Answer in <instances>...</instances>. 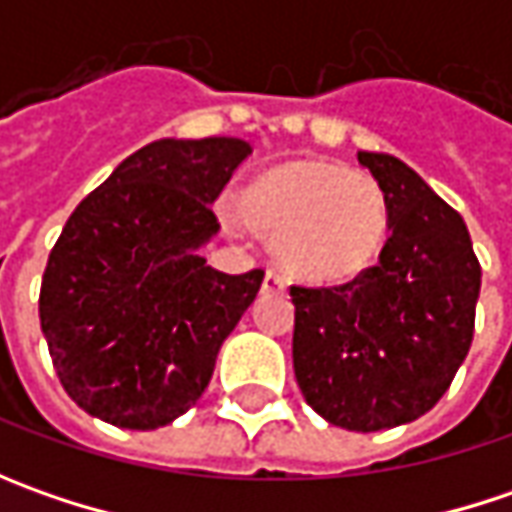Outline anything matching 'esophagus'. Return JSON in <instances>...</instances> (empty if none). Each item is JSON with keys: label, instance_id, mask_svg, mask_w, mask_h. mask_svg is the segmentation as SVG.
Masks as SVG:
<instances>
[{"label": "esophagus", "instance_id": "obj_1", "mask_svg": "<svg viewBox=\"0 0 512 512\" xmlns=\"http://www.w3.org/2000/svg\"><path fill=\"white\" fill-rule=\"evenodd\" d=\"M285 287V279H282L276 270H267L265 282H262V290H265V293H285Z\"/></svg>", "mask_w": 512, "mask_h": 512}]
</instances>
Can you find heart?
<instances>
[{
    "instance_id": "b5f03b06",
    "label": "heart",
    "mask_w": 512,
    "mask_h": 512,
    "mask_svg": "<svg viewBox=\"0 0 512 512\" xmlns=\"http://www.w3.org/2000/svg\"><path fill=\"white\" fill-rule=\"evenodd\" d=\"M239 216L273 242L276 265L310 287L362 279L390 225L382 185L330 159H287L259 173L239 199Z\"/></svg>"
}]
</instances>
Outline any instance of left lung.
<instances>
[{
  "mask_svg": "<svg viewBox=\"0 0 512 512\" xmlns=\"http://www.w3.org/2000/svg\"><path fill=\"white\" fill-rule=\"evenodd\" d=\"M382 185L390 236L362 279L290 287L293 370L330 424L373 433L416 422L447 393L473 342L482 267L464 219L396 156L359 150Z\"/></svg>",
  "mask_w": 512,
  "mask_h": 512,
  "instance_id": "obj_1",
  "label": "left lung"
}]
</instances>
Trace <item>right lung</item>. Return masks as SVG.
Wrapping results in <instances>:
<instances>
[{"mask_svg": "<svg viewBox=\"0 0 512 512\" xmlns=\"http://www.w3.org/2000/svg\"><path fill=\"white\" fill-rule=\"evenodd\" d=\"M253 148L159 139L128 156L70 213L50 250L39 319L56 376L102 422L156 430L205 393L219 347L265 270L219 273L199 247L213 202Z\"/></svg>", "mask_w": 512, "mask_h": 512, "instance_id": "right-lung-1", "label": "right lung"}]
</instances>
